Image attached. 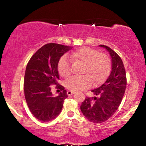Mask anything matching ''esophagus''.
Segmentation results:
<instances>
[{
  "label": "esophagus",
  "mask_w": 146,
  "mask_h": 146,
  "mask_svg": "<svg viewBox=\"0 0 146 146\" xmlns=\"http://www.w3.org/2000/svg\"><path fill=\"white\" fill-rule=\"evenodd\" d=\"M74 94H75V92H71V91H68L67 92V95H73Z\"/></svg>",
  "instance_id": "esophagus-1"
}]
</instances>
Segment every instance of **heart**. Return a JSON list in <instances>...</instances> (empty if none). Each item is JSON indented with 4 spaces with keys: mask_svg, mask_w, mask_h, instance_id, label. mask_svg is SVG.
Segmentation results:
<instances>
[{
    "mask_svg": "<svg viewBox=\"0 0 146 146\" xmlns=\"http://www.w3.org/2000/svg\"><path fill=\"white\" fill-rule=\"evenodd\" d=\"M69 58L75 63L83 64V73L85 75L82 78H73L66 83V88L72 92H79L90 87L92 82L95 85L104 83L108 76L111 70V60L105 53H98L95 49L82 48L71 53ZM58 70L64 78H68L71 75V68L67 59L61 58L58 62Z\"/></svg>",
    "mask_w": 146,
    "mask_h": 146,
    "instance_id": "b5f03b06",
    "label": "heart"
}]
</instances>
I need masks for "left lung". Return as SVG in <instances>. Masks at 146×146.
Wrapping results in <instances>:
<instances>
[{"instance_id":"8db88e82","label":"left lung","mask_w":146,"mask_h":146,"mask_svg":"<svg viewBox=\"0 0 146 146\" xmlns=\"http://www.w3.org/2000/svg\"><path fill=\"white\" fill-rule=\"evenodd\" d=\"M99 46L109 52L111 72L103 85L92 90L95 97H86L80 106L83 115L95 123L104 122L115 113L122 102L127 85L125 70L119 56L107 46Z\"/></svg>"}]
</instances>
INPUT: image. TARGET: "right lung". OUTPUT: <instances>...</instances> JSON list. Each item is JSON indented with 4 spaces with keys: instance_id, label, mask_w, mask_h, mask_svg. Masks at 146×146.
I'll return each mask as SVG.
<instances>
[{
    "instance_id": "1",
    "label": "right lung",
    "mask_w": 146,
    "mask_h": 146,
    "mask_svg": "<svg viewBox=\"0 0 146 146\" xmlns=\"http://www.w3.org/2000/svg\"><path fill=\"white\" fill-rule=\"evenodd\" d=\"M71 49L70 46L49 43L39 49L27 63L24 81V95L31 112L39 120H53L63 108L64 99L68 97L66 90L63 86H58L61 92L54 96L51 86L58 85V62Z\"/></svg>"
}]
</instances>
